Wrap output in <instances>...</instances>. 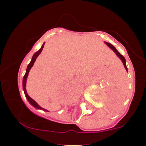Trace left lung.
<instances>
[{
  "label": "left lung",
  "instance_id": "obj_1",
  "mask_svg": "<svg viewBox=\"0 0 146 146\" xmlns=\"http://www.w3.org/2000/svg\"><path fill=\"white\" fill-rule=\"evenodd\" d=\"M106 44H107V46H110V48H111V49H112L113 51H114V52L116 53V54H117V55L119 57V58H121V61H122V62H123V66H124L125 68H126V70H127V71H128L127 67H126V59H125V58H124V57H123V56H122L121 54L120 53H119V51H117V49H116V48H115V47H114V46H112V45H111V44H109V43H107V42H106Z\"/></svg>",
  "mask_w": 146,
  "mask_h": 146
}]
</instances>
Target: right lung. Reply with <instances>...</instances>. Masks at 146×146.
<instances>
[{
	"mask_svg": "<svg viewBox=\"0 0 146 146\" xmlns=\"http://www.w3.org/2000/svg\"><path fill=\"white\" fill-rule=\"evenodd\" d=\"M44 44L42 46V47H41L40 49H39V51H36V52L35 53V54H34L33 56H32V61H31V62L29 63V65H28V66H27V70H26V73H25V74L24 78H23V90H24L25 94V96H26V98H27V99L28 100V101L29 102V103H30V104H32V105H33L34 107H35V108H37V109H42V110H44V109H42V107H39V106L37 104H36V102H35V100H32V98H31L30 97H29V95H27V90H26V88H25V87H26V81H27V76H28V74H29V70H30L31 68H32V66H33L34 63H35V60H36V57H37L39 55V54H40V53L42 52V49H43V48H44ZM45 111H46V110H45Z\"/></svg>",
	"mask_w": 146,
	"mask_h": 146,
	"instance_id": "right-lung-1",
	"label": "right lung"
}]
</instances>
